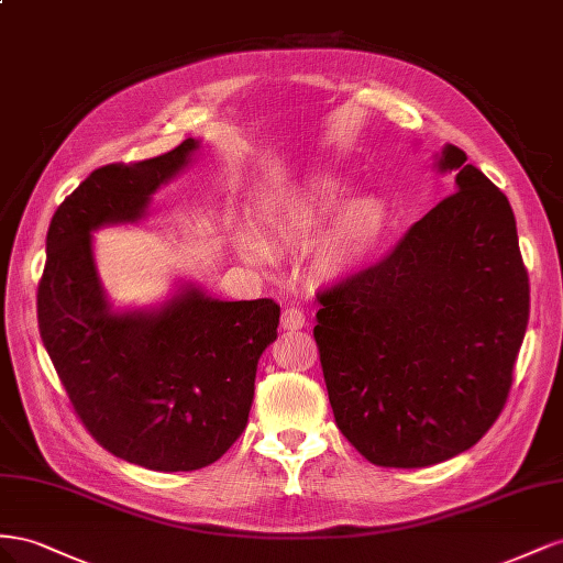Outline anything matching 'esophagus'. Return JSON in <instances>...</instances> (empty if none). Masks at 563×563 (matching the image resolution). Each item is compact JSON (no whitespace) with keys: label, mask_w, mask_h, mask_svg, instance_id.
I'll return each instance as SVG.
<instances>
[{"label":"esophagus","mask_w":563,"mask_h":563,"mask_svg":"<svg viewBox=\"0 0 563 563\" xmlns=\"http://www.w3.org/2000/svg\"><path fill=\"white\" fill-rule=\"evenodd\" d=\"M303 325H307V318H303V313L299 309H285L283 316H280V328L283 330H301Z\"/></svg>","instance_id":"1"}]
</instances>
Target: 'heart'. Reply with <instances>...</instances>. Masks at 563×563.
Wrapping results in <instances>:
<instances>
[{
	"label": "heart",
	"mask_w": 563,
	"mask_h": 563,
	"mask_svg": "<svg viewBox=\"0 0 563 563\" xmlns=\"http://www.w3.org/2000/svg\"><path fill=\"white\" fill-rule=\"evenodd\" d=\"M344 196L346 184L340 176L318 174L299 190L297 198L271 214L268 229L280 243L309 245L330 227L333 214L344 202ZM387 227L389 212L379 198L363 196L351 200L344 205L343 212L334 220L318 250V268L332 276V273H344L358 266L382 243ZM245 250L254 260H268V247L262 240L247 238Z\"/></svg>",
	"instance_id": "1"
}]
</instances>
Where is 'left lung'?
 Returning <instances> with one entry per match:
<instances>
[{
	"mask_svg": "<svg viewBox=\"0 0 563 563\" xmlns=\"http://www.w3.org/2000/svg\"><path fill=\"white\" fill-rule=\"evenodd\" d=\"M455 192L396 247L318 292L313 336L334 422L377 467H429L500 417L531 287L505 192L445 146Z\"/></svg>",
	"mask_w": 563,
	"mask_h": 563,
	"instance_id": "8db88e82",
	"label": "left lung"
}]
</instances>
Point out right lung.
Listing matches in <instances>:
<instances>
[{
  "instance_id": "add662e5",
  "label": "right lung",
  "mask_w": 563,
  "mask_h": 563,
  "mask_svg": "<svg viewBox=\"0 0 563 563\" xmlns=\"http://www.w3.org/2000/svg\"><path fill=\"white\" fill-rule=\"evenodd\" d=\"M198 141L139 163L93 169L46 233L37 325L79 422L108 453L155 472L217 462L247 424L256 363L278 336L273 299L219 301L196 287L159 311L112 313L91 231L141 219Z\"/></svg>"
}]
</instances>
